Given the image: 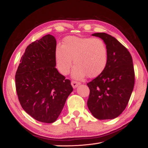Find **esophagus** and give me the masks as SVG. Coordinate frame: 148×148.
I'll list each match as a JSON object with an SVG mask.
<instances>
[{
    "mask_svg": "<svg viewBox=\"0 0 148 148\" xmlns=\"http://www.w3.org/2000/svg\"><path fill=\"white\" fill-rule=\"evenodd\" d=\"M71 84H72V87L74 88H77V86L78 85H79L80 83L77 82V81H71Z\"/></svg>",
    "mask_w": 148,
    "mask_h": 148,
    "instance_id": "34e87169",
    "label": "esophagus"
}]
</instances>
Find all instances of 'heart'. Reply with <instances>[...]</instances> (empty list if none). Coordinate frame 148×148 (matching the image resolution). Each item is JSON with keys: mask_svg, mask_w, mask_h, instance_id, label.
Masks as SVG:
<instances>
[{"mask_svg": "<svg viewBox=\"0 0 148 148\" xmlns=\"http://www.w3.org/2000/svg\"><path fill=\"white\" fill-rule=\"evenodd\" d=\"M72 76L83 79L86 75L95 77L102 73L108 63V49L102 39L91 37L69 36L63 40L62 46L55 50V60L59 71L67 74L72 65Z\"/></svg>", "mask_w": 148, "mask_h": 148, "instance_id": "obj_1", "label": "heart"}]
</instances>
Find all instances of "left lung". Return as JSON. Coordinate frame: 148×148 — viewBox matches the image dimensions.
Segmentation results:
<instances>
[{"mask_svg":"<svg viewBox=\"0 0 148 148\" xmlns=\"http://www.w3.org/2000/svg\"><path fill=\"white\" fill-rule=\"evenodd\" d=\"M92 36L102 39L108 49V63L102 73L87 84L88 108L99 119H114L128 104L134 86L135 74L129 51L114 37L106 33Z\"/></svg>","mask_w":148,"mask_h":148,"instance_id":"left-lung-1","label":"left lung"}]
</instances>
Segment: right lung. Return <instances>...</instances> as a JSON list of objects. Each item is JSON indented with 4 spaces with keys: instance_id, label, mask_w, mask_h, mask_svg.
<instances>
[{
    "instance_id": "add662e5",
    "label": "right lung",
    "mask_w": 148,
    "mask_h": 148,
    "mask_svg": "<svg viewBox=\"0 0 148 148\" xmlns=\"http://www.w3.org/2000/svg\"><path fill=\"white\" fill-rule=\"evenodd\" d=\"M55 37L48 34L27 46L16 72V89L22 108L36 120L51 123L73 91L71 81L56 69Z\"/></svg>"
}]
</instances>
